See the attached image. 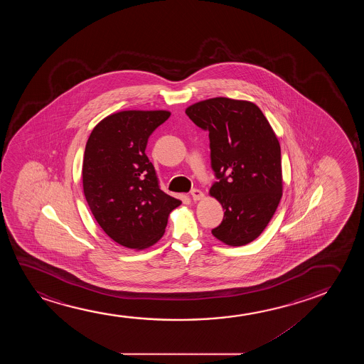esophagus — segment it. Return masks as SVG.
Segmentation results:
<instances>
[{"label": "esophagus", "mask_w": 364, "mask_h": 364, "mask_svg": "<svg viewBox=\"0 0 364 364\" xmlns=\"http://www.w3.org/2000/svg\"><path fill=\"white\" fill-rule=\"evenodd\" d=\"M190 195H191V198H193V200H195V201H196V200L203 199V198H204V193H203V191L199 189L191 190Z\"/></svg>", "instance_id": "obj_1"}]
</instances>
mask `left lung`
Returning a JSON list of instances; mask_svg holds the SVG:
<instances>
[{
	"label": "left lung",
	"instance_id": "1",
	"mask_svg": "<svg viewBox=\"0 0 364 364\" xmlns=\"http://www.w3.org/2000/svg\"><path fill=\"white\" fill-rule=\"evenodd\" d=\"M186 115L209 132L215 181L210 194L225 210L216 239L242 246L259 237L282 196L281 148L257 105L218 97L190 105Z\"/></svg>",
	"mask_w": 364,
	"mask_h": 364
}]
</instances>
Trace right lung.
Returning <instances> with one entry per match:
<instances>
[{"mask_svg": "<svg viewBox=\"0 0 364 364\" xmlns=\"http://www.w3.org/2000/svg\"><path fill=\"white\" fill-rule=\"evenodd\" d=\"M166 110H124L107 117L85 145L82 179L85 200L105 234L128 249H146L164 235L181 201L160 189L145 154Z\"/></svg>", "mask_w": 364, "mask_h": 364, "instance_id": "right-lung-1", "label": "right lung"}]
</instances>
